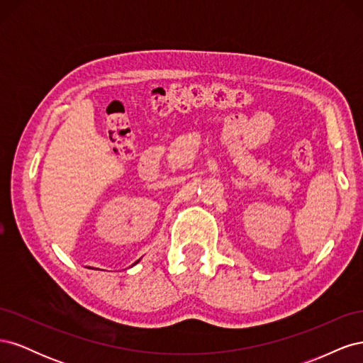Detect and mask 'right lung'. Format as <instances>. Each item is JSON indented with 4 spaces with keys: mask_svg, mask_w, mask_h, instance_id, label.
<instances>
[{
    "mask_svg": "<svg viewBox=\"0 0 363 363\" xmlns=\"http://www.w3.org/2000/svg\"><path fill=\"white\" fill-rule=\"evenodd\" d=\"M139 260H140V259H139ZM139 260H138V262H139ZM138 262H135V263H138Z\"/></svg>",
    "mask_w": 363,
    "mask_h": 363,
    "instance_id": "right-lung-1",
    "label": "right lung"
}]
</instances>
